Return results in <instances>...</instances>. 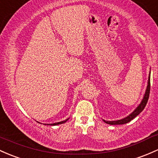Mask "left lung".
<instances>
[{"mask_svg": "<svg viewBox=\"0 0 158 158\" xmlns=\"http://www.w3.org/2000/svg\"><path fill=\"white\" fill-rule=\"evenodd\" d=\"M150 87H151V84H150V74H149L148 77V86H147V89H146V92H145V96H144L143 99H142V102L140 103V105L135 108V111H133L131 114H130L129 116H127V118H123V119L119 120H114V121H107V120H103V121L106 122V123L108 124H111V125H118V124H124V123H128V122L131 121L133 118H135L137 115H139V114L143 111V109L145 108V106H146L148 100L149 98V94H150Z\"/></svg>", "mask_w": 158, "mask_h": 158, "instance_id": "1", "label": "left lung"}]
</instances>
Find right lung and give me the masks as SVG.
I'll return each mask as SVG.
<instances>
[{
  "label": "right lung",
  "mask_w": 158,
  "mask_h": 158,
  "mask_svg": "<svg viewBox=\"0 0 158 158\" xmlns=\"http://www.w3.org/2000/svg\"><path fill=\"white\" fill-rule=\"evenodd\" d=\"M69 120V119H67V120H63V121H61V122H58V123H50V124H47V125H50V126H55V125H58V124H62V123H65V122H66L67 121V120Z\"/></svg>",
  "instance_id": "obj_1"
}]
</instances>
